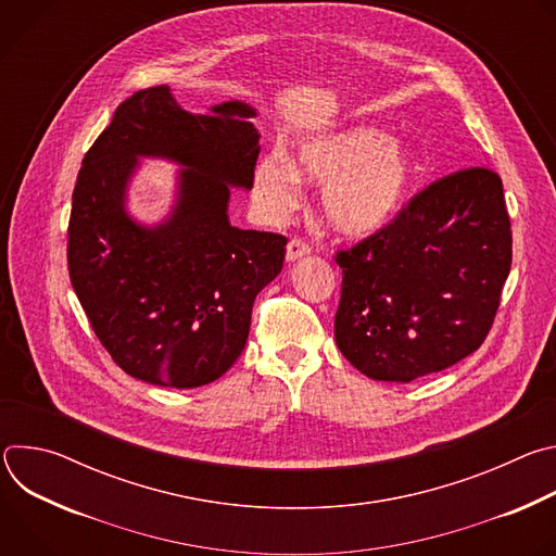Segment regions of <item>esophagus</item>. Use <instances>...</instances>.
<instances>
[{"instance_id": "esophagus-1", "label": "esophagus", "mask_w": 556, "mask_h": 556, "mask_svg": "<svg viewBox=\"0 0 556 556\" xmlns=\"http://www.w3.org/2000/svg\"><path fill=\"white\" fill-rule=\"evenodd\" d=\"M309 244H305L303 240H290L288 242V249H286V257H288V262H294V260H299V257H305V255H309Z\"/></svg>"}]
</instances>
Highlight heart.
Segmentation results:
<instances>
[{"mask_svg":"<svg viewBox=\"0 0 556 556\" xmlns=\"http://www.w3.org/2000/svg\"><path fill=\"white\" fill-rule=\"evenodd\" d=\"M418 157L371 127H350L303 142L294 163L268 155L255 169V191L273 217L299 198V178L326 182L321 211L345 235L365 237L389 226L416 189Z\"/></svg>","mask_w":556,"mask_h":556,"instance_id":"obj_1","label":"heart"}]
</instances>
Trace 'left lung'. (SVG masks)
Returning <instances> with one entry per match:
<instances>
[{
  "label": "left lung",
  "mask_w": 556,
  "mask_h": 556,
  "mask_svg": "<svg viewBox=\"0 0 556 556\" xmlns=\"http://www.w3.org/2000/svg\"><path fill=\"white\" fill-rule=\"evenodd\" d=\"M334 337L374 380L409 382L446 369L489 337L513 262L502 178L453 172L348 251Z\"/></svg>",
  "instance_id": "1"
}]
</instances>
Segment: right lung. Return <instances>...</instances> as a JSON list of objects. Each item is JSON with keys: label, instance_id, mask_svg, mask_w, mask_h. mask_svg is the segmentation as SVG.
I'll use <instances>...</instances> for the list:
<instances>
[{"label": "right lung", "instance_id": "add662e5", "mask_svg": "<svg viewBox=\"0 0 556 556\" xmlns=\"http://www.w3.org/2000/svg\"><path fill=\"white\" fill-rule=\"evenodd\" d=\"M255 110L228 101L182 110L169 86L136 92L88 149L67 224V270L88 321L129 376L191 389L240 358L255 296L283 266L279 232L228 222L230 187L251 189L260 155ZM138 154L185 164L173 217L153 229L124 213Z\"/></svg>", "mask_w": 556, "mask_h": 556}]
</instances>
